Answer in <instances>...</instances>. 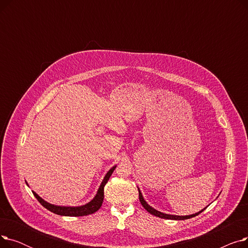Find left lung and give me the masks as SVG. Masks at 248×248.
<instances>
[{
	"instance_id": "obj_1",
	"label": "left lung",
	"mask_w": 248,
	"mask_h": 248,
	"mask_svg": "<svg viewBox=\"0 0 248 248\" xmlns=\"http://www.w3.org/2000/svg\"><path fill=\"white\" fill-rule=\"evenodd\" d=\"M138 190H139V198H140V204L142 205V207H144L145 209H146L149 213H151L152 215H155V216L160 217V218H164V219H171V220H185V219H189V218H192V217L197 216L198 214H200L201 212H203V211L206 209V207H205L204 209H202L201 211H199V212H197V213L191 214V215H185V216H180V215H173V214L163 213V212H161V211L155 210V208H153L152 206H150V205L147 203V201L144 199V196H142V194H141V192H140V188H139V187H138Z\"/></svg>"
}]
</instances>
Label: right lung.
<instances>
[{
    "instance_id": "1",
    "label": "right lung",
    "mask_w": 248,
    "mask_h": 248,
    "mask_svg": "<svg viewBox=\"0 0 248 248\" xmlns=\"http://www.w3.org/2000/svg\"><path fill=\"white\" fill-rule=\"evenodd\" d=\"M116 168V165L113 166L112 168L109 169V171L104 176L101 184L95 194V196L93 197V199L89 201L88 203L84 204V205H80V206H60V205H54L48 203L47 201H45L44 199H42L39 195L32 191L34 196L37 198V200L41 203L42 206H44L47 210L53 212L55 214L61 215V216H71V217H76V216H85V215H89L93 214L94 212H96L99 208L101 207V204L103 202V198H104V186L108 183V181L109 179V177L111 176V174L113 173L114 169ZM26 184L28 185L27 182Z\"/></svg>"
}]
</instances>
